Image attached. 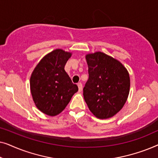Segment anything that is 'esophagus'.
<instances>
[{"instance_id": "34e87169", "label": "esophagus", "mask_w": 158, "mask_h": 158, "mask_svg": "<svg viewBox=\"0 0 158 158\" xmlns=\"http://www.w3.org/2000/svg\"><path fill=\"white\" fill-rule=\"evenodd\" d=\"M77 86H78V90L79 92H81L83 90V85H82L81 83H77Z\"/></svg>"}]
</instances>
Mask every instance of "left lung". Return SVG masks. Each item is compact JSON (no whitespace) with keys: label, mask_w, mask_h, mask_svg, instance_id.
Segmentation results:
<instances>
[{"label":"left lung","mask_w":158,"mask_h":158,"mask_svg":"<svg viewBox=\"0 0 158 158\" xmlns=\"http://www.w3.org/2000/svg\"><path fill=\"white\" fill-rule=\"evenodd\" d=\"M88 77L83 96L88 109L98 118L114 116L128 98L130 78L126 68L106 54L96 52L85 56Z\"/></svg>","instance_id":"1"}]
</instances>
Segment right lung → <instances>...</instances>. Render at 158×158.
<instances>
[{
  "mask_svg": "<svg viewBox=\"0 0 158 158\" xmlns=\"http://www.w3.org/2000/svg\"><path fill=\"white\" fill-rule=\"evenodd\" d=\"M72 53L57 49L45 55L31 73L30 89L37 109L54 116L65 109L78 90L64 70Z\"/></svg>",
  "mask_w": 158,
  "mask_h": 158,
  "instance_id": "right-lung-1",
  "label": "right lung"
}]
</instances>
